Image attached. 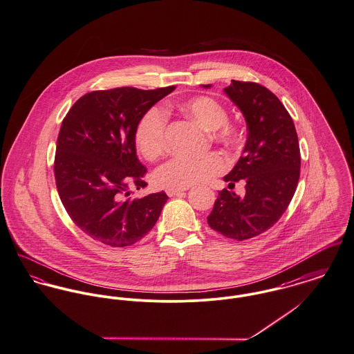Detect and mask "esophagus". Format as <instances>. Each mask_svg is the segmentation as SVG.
<instances>
[{
    "label": "esophagus",
    "mask_w": 354,
    "mask_h": 354,
    "mask_svg": "<svg viewBox=\"0 0 354 354\" xmlns=\"http://www.w3.org/2000/svg\"><path fill=\"white\" fill-rule=\"evenodd\" d=\"M185 191L187 189H166V193H167V196L173 197V196H180V194H183Z\"/></svg>",
    "instance_id": "34e87169"
}]
</instances>
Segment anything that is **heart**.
Here are the masks:
<instances>
[{"instance_id":"b5f03b06","label":"heart","mask_w":354,"mask_h":354,"mask_svg":"<svg viewBox=\"0 0 354 354\" xmlns=\"http://www.w3.org/2000/svg\"><path fill=\"white\" fill-rule=\"evenodd\" d=\"M180 109L203 129H209L212 136L228 142L232 138V129L227 124L225 106L212 97L197 96L183 101ZM166 112L160 106L150 108L138 122L133 140L138 151L149 161L157 160L166 147ZM225 162L215 153L200 158L174 157L161 165L156 174V183L167 189H185L193 185L207 183L221 174Z\"/></svg>"}]
</instances>
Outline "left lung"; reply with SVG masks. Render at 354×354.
I'll use <instances>...</instances> for the list:
<instances>
[{"mask_svg":"<svg viewBox=\"0 0 354 354\" xmlns=\"http://www.w3.org/2000/svg\"><path fill=\"white\" fill-rule=\"evenodd\" d=\"M225 93L243 115L248 138L223 180L228 185L245 180L246 193L221 191L207 222L227 238L245 241L269 230L288 208L300 176V149L290 113L269 89L231 81Z\"/></svg>","mask_w":354,"mask_h":354,"instance_id":"obj_1","label":"left lung"}]
</instances>
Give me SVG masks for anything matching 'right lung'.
I'll list each match as a JSON object with an SVG mask.
<instances>
[{
  "instance_id": "obj_1",
  "label": "right lung",
  "mask_w": 354,
  "mask_h": 354,
  "mask_svg": "<svg viewBox=\"0 0 354 354\" xmlns=\"http://www.w3.org/2000/svg\"><path fill=\"white\" fill-rule=\"evenodd\" d=\"M173 91H97L81 97L66 115L57 142V188L68 216L95 241L131 246L157 223L166 193L129 197L131 187L146 185L133 132L140 118Z\"/></svg>"
}]
</instances>
